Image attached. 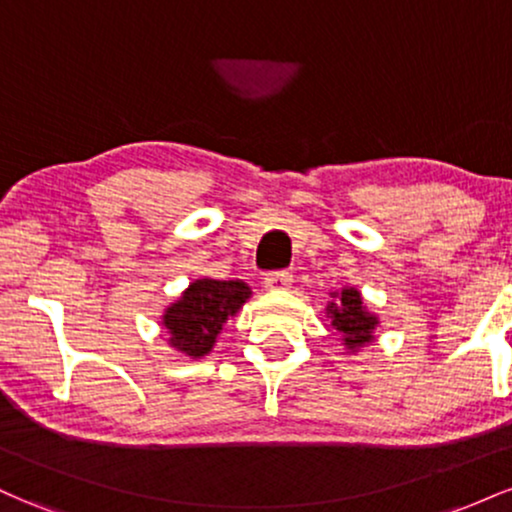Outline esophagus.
Listing matches in <instances>:
<instances>
[{"mask_svg": "<svg viewBox=\"0 0 512 512\" xmlns=\"http://www.w3.org/2000/svg\"><path fill=\"white\" fill-rule=\"evenodd\" d=\"M264 286H267L269 291H289L293 286V274L289 272L269 274L267 279H264Z\"/></svg>", "mask_w": 512, "mask_h": 512, "instance_id": "obj_1", "label": "esophagus"}]
</instances>
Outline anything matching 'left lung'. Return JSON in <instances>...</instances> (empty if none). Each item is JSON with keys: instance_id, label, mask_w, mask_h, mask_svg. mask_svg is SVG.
<instances>
[{"instance_id": "1", "label": "left lung", "mask_w": 512, "mask_h": 512, "mask_svg": "<svg viewBox=\"0 0 512 512\" xmlns=\"http://www.w3.org/2000/svg\"><path fill=\"white\" fill-rule=\"evenodd\" d=\"M330 298L332 301H327L325 308L327 317L332 320V330H337L342 337L346 351L354 354V351L375 342V330H378L380 320L363 303L361 291L354 286H344L342 291H332Z\"/></svg>"}]
</instances>
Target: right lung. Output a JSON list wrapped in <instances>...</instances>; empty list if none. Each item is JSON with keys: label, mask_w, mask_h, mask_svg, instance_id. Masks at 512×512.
Instances as JSON below:
<instances>
[{"label": "right lung", "mask_w": 512, "mask_h": 512, "mask_svg": "<svg viewBox=\"0 0 512 512\" xmlns=\"http://www.w3.org/2000/svg\"><path fill=\"white\" fill-rule=\"evenodd\" d=\"M250 296L252 289L240 279H195L163 310L161 325L168 332V344L190 358L207 356L228 317H236Z\"/></svg>", "instance_id": "obj_1"}]
</instances>
